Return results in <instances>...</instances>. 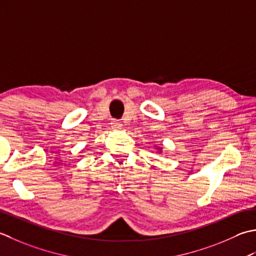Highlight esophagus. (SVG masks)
Instances as JSON below:
<instances>
[{"instance_id": "obj_1", "label": "esophagus", "mask_w": 256, "mask_h": 256, "mask_svg": "<svg viewBox=\"0 0 256 256\" xmlns=\"http://www.w3.org/2000/svg\"><path fill=\"white\" fill-rule=\"evenodd\" d=\"M110 126H112V129H114V130H119V129L122 128V124H120L117 120H112L110 122Z\"/></svg>"}]
</instances>
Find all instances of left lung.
Here are the masks:
<instances>
[{
	"label": "left lung",
	"instance_id": "8db88e82",
	"mask_svg": "<svg viewBox=\"0 0 256 256\" xmlns=\"http://www.w3.org/2000/svg\"><path fill=\"white\" fill-rule=\"evenodd\" d=\"M157 150L159 151V152H161V150H162V148H160V147H159V148H157Z\"/></svg>",
	"mask_w": 256,
	"mask_h": 256
}]
</instances>
